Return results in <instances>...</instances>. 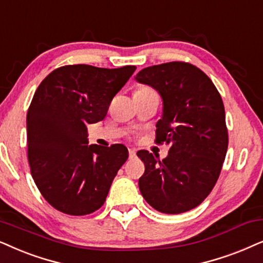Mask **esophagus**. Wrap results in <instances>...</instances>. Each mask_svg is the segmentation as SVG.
Wrapping results in <instances>:
<instances>
[{
	"label": "esophagus",
	"instance_id": "esophagus-1",
	"mask_svg": "<svg viewBox=\"0 0 263 263\" xmlns=\"http://www.w3.org/2000/svg\"><path fill=\"white\" fill-rule=\"evenodd\" d=\"M136 156V151L134 148H129V158H134Z\"/></svg>",
	"mask_w": 263,
	"mask_h": 263
}]
</instances>
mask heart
Here are the masks:
<instances>
[{
  "label": "heart",
  "instance_id": "heart-1",
  "mask_svg": "<svg viewBox=\"0 0 263 263\" xmlns=\"http://www.w3.org/2000/svg\"><path fill=\"white\" fill-rule=\"evenodd\" d=\"M152 89L148 87H140L139 89H136L135 93H152Z\"/></svg>",
  "mask_w": 263,
  "mask_h": 263
}]
</instances>
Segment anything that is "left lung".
<instances>
[{
	"mask_svg": "<svg viewBox=\"0 0 263 263\" xmlns=\"http://www.w3.org/2000/svg\"><path fill=\"white\" fill-rule=\"evenodd\" d=\"M135 80L161 94L156 142L170 145L162 161L145 149L138 152L145 164L140 192L161 213H185L209 196L222 169L228 147L222 99L202 70L183 61L145 67Z\"/></svg>",
	"mask_w": 263,
	"mask_h": 263,
	"instance_id": "8db88e82",
	"label": "left lung"
}]
</instances>
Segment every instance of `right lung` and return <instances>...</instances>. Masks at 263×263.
Masks as SVG:
<instances>
[{"instance_id": "obj_1", "label": "right lung", "mask_w": 263, "mask_h": 263, "mask_svg": "<svg viewBox=\"0 0 263 263\" xmlns=\"http://www.w3.org/2000/svg\"><path fill=\"white\" fill-rule=\"evenodd\" d=\"M135 66L66 65L35 91L26 117L27 158L43 198L67 215L94 213L128 159L124 145H88L87 125L102 121Z\"/></svg>"}]
</instances>
